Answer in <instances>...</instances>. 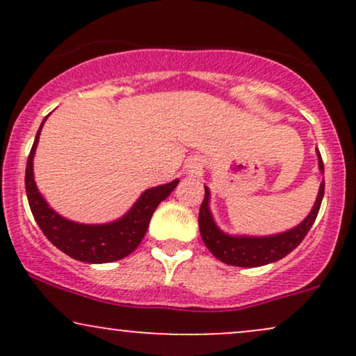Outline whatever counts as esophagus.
<instances>
[{"label":"esophagus","instance_id":"esophagus-1","mask_svg":"<svg viewBox=\"0 0 356 356\" xmlns=\"http://www.w3.org/2000/svg\"><path fill=\"white\" fill-rule=\"evenodd\" d=\"M199 167H201V165L195 164V162H192V164H189V170H191V172H195V170H199Z\"/></svg>","mask_w":356,"mask_h":356}]
</instances>
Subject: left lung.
I'll return each instance as SVG.
<instances>
[{"label":"left lung","instance_id":"obj_1","mask_svg":"<svg viewBox=\"0 0 356 356\" xmlns=\"http://www.w3.org/2000/svg\"><path fill=\"white\" fill-rule=\"evenodd\" d=\"M316 154L320 170L325 172L321 155L318 150ZM323 194H325V181L320 184V191H318L316 202H314L312 212L296 227L281 232V234L252 238V236H229L216 226L209 211L211 192L206 187V195H204L201 211H199V231H201L206 248L222 263L241 268L264 266V264L275 263L281 257L288 256L293 249L300 246V243L308 234V231L312 229L314 219H316L323 201Z\"/></svg>","mask_w":356,"mask_h":356}]
</instances>
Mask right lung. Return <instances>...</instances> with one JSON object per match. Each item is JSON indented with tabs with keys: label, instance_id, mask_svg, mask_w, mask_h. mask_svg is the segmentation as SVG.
I'll return each mask as SVG.
<instances>
[{
	"label": "right lung",
	"instance_id": "right-lung-1",
	"mask_svg": "<svg viewBox=\"0 0 356 356\" xmlns=\"http://www.w3.org/2000/svg\"><path fill=\"white\" fill-rule=\"evenodd\" d=\"M47 120V118H44ZM44 120L40 125L36 134L31 152L28 155L26 174H24V187H26L28 204L33 212V218L48 241L68 254L73 259L83 261V263L100 264L112 263L122 257L129 256L136 249L140 241L144 239L147 227L154 211L169 194L177 187L179 181L164 184V186L147 189L137 202L134 204L124 218L113 220L108 224H79L61 218L48 206L43 195L36 189L33 175V157L36 145H38L40 132Z\"/></svg>",
	"mask_w": 356,
	"mask_h": 356
}]
</instances>
